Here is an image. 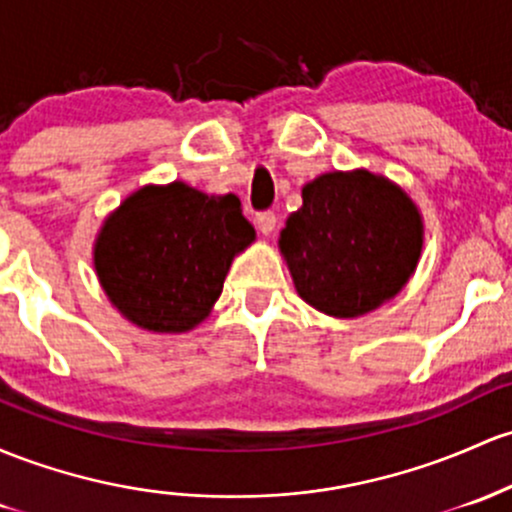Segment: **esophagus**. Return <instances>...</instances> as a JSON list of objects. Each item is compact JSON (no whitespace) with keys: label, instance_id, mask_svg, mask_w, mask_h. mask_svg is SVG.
I'll list each match as a JSON object with an SVG mask.
<instances>
[{"label":"esophagus","instance_id":"obj_1","mask_svg":"<svg viewBox=\"0 0 512 512\" xmlns=\"http://www.w3.org/2000/svg\"><path fill=\"white\" fill-rule=\"evenodd\" d=\"M255 223H257V228L262 230V233L272 235L274 228H277V216H274L272 211H262V213H257V216H255Z\"/></svg>","mask_w":512,"mask_h":512}]
</instances>
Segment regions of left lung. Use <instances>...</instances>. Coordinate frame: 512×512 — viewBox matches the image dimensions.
I'll return each instance as SVG.
<instances>
[{
	"mask_svg": "<svg viewBox=\"0 0 512 512\" xmlns=\"http://www.w3.org/2000/svg\"><path fill=\"white\" fill-rule=\"evenodd\" d=\"M301 196L279 250L308 306L357 318L408 284L423 250V216L398 184L367 170L328 172Z\"/></svg>",
	"mask_w": 512,
	"mask_h": 512,
	"instance_id": "obj_1",
	"label": "left lung"
}]
</instances>
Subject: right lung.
I'll use <instances>...</instances> for the list:
<instances>
[{
	"label": "right lung",
	"instance_id": "add662e5",
	"mask_svg": "<svg viewBox=\"0 0 512 512\" xmlns=\"http://www.w3.org/2000/svg\"><path fill=\"white\" fill-rule=\"evenodd\" d=\"M255 240L235 194L184 182L148 184L101 226L94 269L104 294L133 325L187 333L211 313L230 262Z\"/></svg>",
	"mask_w": 512,
	"mask_h": 512
}]
</instances>
